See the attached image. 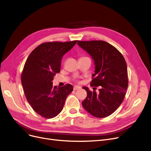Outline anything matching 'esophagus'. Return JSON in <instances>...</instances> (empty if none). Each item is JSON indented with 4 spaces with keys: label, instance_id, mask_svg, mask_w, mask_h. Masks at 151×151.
I'll use <instances>...</instances> for the list:
<instances>
[{
    "label": "esophagus",
    "instance_id": "34e87169",
    "mask_svg": "<svg viewBox=\"0 0 151 151\" xmlns=\"http://www.w3.org/2000/svg\"><path fill=\"white\" fill-rule=\"evenodd\" d=\"M81 89V87L79 86H75L73 87V90H74V91L78 90V89Z\"/></svg>",
    "mask_w": 151,
    "mask_h": 151
}]
</instances>
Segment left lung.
Returning <instances> with one entry per match:
<instances>
[{
  "mask_svg": "<svg viewBox=\"0 0 151 151\" xmlns=\"http://www.w3.org/2000/svg\"><path fill=\"white\" fill-rule=\"evenodd\" d=\"M78 45L93 58L95 71L91 86L83 88L87 97L82 106L88 112L97 118H104L113 114L122 103L127 89L128 71L125 60L113 45L103 41H80ZM99 86L96 93L95 87Z\"/></svg>",
  "mask_w": 151,
  "mask_h": 151,
  "instance_id": "1",
  "label": "left lung"
}]
</instances>
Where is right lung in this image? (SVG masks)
<instances>
[{"label": "right lung", "mask_w": 151, "mask_h": 151, "mask_svg": "<svg viewBox=\"0 0 151 151\" xmlns=\"http://www.w3.org/2000/svg\"><path fill=\"white\" fill-rule=\"evenodd\" d=\"M76 41L41 44L31 52L25 62L22 84L27 99L35 112L52 119L62 110L67 96L73 90L72 85L53 86L52 80L60 71L63 56Z\"/></svg>", "instance_id": "right-lung-1"}]
</instances>
